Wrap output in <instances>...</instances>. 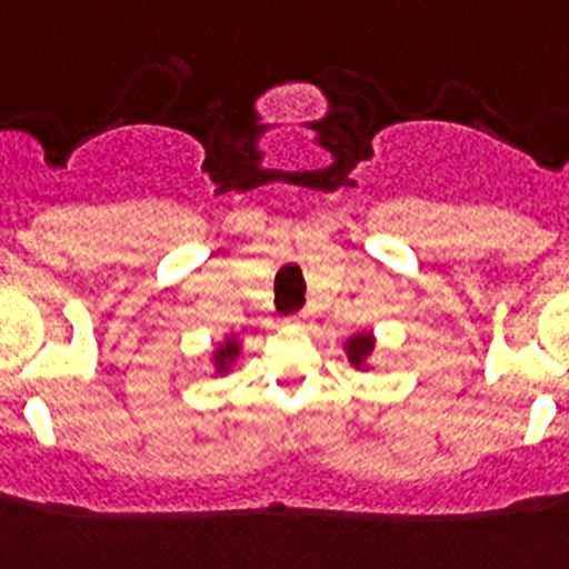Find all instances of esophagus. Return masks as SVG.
I'll use <instances>...</instances> for the list:
<instances>
[{
	"mask_svg": "<svg viewBox=\"0 0 569 569\" xmlns=\"http://www.w3.org/2000/svg\"><path fill=\"white\" fill-rule=\"evenodd\" d=\"M306 318H309V315H291V318H286V323H289L291 329H303Z\"/></svg>",
	"mask_w": 569,
	"mask_h": 569,
	"instance_id": "esophagus-1",
	"label": "esophagus"
}]
</instances>
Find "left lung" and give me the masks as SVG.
<instances>
[{"mask_svg": "<svg viewBox=\"0 0 569 569\" xmlns=\"http://www.w3.org/2000/svg\"><path fill=\"white\" fill-rule=\"evenodd\" d=\"M343 355H346V360H349V363H352L355 369H360V372H367V369H372L375 335L372 332L349 335V338L343 340Z\"/></svg>", "mask_w": 569, "mask_h": 569, "instance_id": "obj_1", "label": "left lung"}]
</instances>
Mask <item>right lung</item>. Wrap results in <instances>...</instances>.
Here are the masks:
<instances>
[{"mask_svg": "<svg viewBox=\"0 0 569 569\" xmlns=\"http://www.w3.org/2000/svg\"><path fill=\"white\" fill-rule=\"evenodd\" d=\"M243 355V338L240 335H226L220 343L211 349V372L214 378H223L237 367V358Z\"/></svg>", "mask_w": 569, "mask_h": 569, "instance_id": "right-lung-1", "label": "right lung"}]
</instances>
